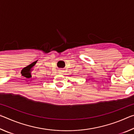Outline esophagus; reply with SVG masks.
Returning <instances> with one entry per match:
<instances>
[{
  "instance_id": "obj_1",
  "label": "esophagus",
  "mask_w": 134,
  "mask_h": 134,
  "mask_svg": "<svg viewBox=\"0 0 134 134\" xmlns=\"http://www.w3.org/2000/svg\"><path fill=\"white\" fill-rule=\"evenodd\" d=\"M64 69H60L58 70V72L60 74L63 73V72H64Z\"/></svg>"
}]
</instances>
